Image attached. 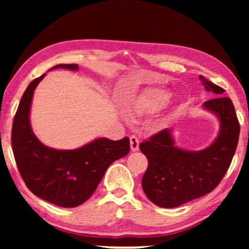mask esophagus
<instances>
[{"mask_svg": "<svg viewBox=\"0 0 249 249\" xmlns=\"http://www.w3.org/2000/svg\"><path fill=\"white\" fill-rule=\"evenodd\" d=\"M130 147L132 152H137L139 149V139L135 135L130 136Z\"/></svg>", "mask_w": 249, "mask_h": 249, "instance_id": "esophagus-1", "label": "esophagus"}]
</instances>
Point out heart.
Returning a JSON list of instances; mask_svg holds the SVG:
<instances>
[{
  "instance_id": "b5f03b06",
  "label": "heart",
  "mask_w": 249,
  "mask_h": 249,
  "mask_svg": "<svg viewBox=\"0 0 249 249\" xmlns=\"http://www.w3.org/2000/svg\"><path fill=\"white\" fill-rule=\"evenodd\" d=\"M170 94L161 88H147L136 98L132 107L139 113H155L164 107Z\"/></svg>"
}]
</instances>
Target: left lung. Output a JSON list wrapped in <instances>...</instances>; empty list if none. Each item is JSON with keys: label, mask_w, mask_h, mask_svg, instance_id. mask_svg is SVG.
Instances as JSON below:
<instances>
[{"label": "left lung", "mask_w": 249, "mask_h": 249, "mask_svg": "<svg viewBox=\"0 0 249 249\" xmlns=\"http://www.w3.org/2000/svg\"><path fill=\"white\" fill-rule=\"evenodd\" d=\"M199 79L205 89L216 96L203 104L220 121L215 141L202 151H186L175 145L172 131L164 129L139 145L148 160L142 190L160 207H178L212 192L226 175L236 152L240 125L232 102L223 96V88L203 76Z\"/></svg>", "instance_id": "8db88e82"}]
</instances>
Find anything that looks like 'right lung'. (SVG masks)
Segmentation results:
<instances>
[{
	"label": "right lung",
	"mask_w": 249,
	"mask_h": 249,
	"mask_svg": "<svg viewBox=\"0 0 249 249\" xmlns=\"http://www.w3.org/2000/svg\"><path fill=\"white\" fill-rule=\"evenodd\" d=\"M76 71L77 64H57ZM45 73L28 85L12 125L11 142L17 166L26 186L39 198L61 207H76L96 190L107 169L130 151L128 137L120 141L97 138L76 149L47 147L33 132L30 107L34 90Z\"/></svg>",
	"instance_id": "right-lung-1"
}]
</instances>
